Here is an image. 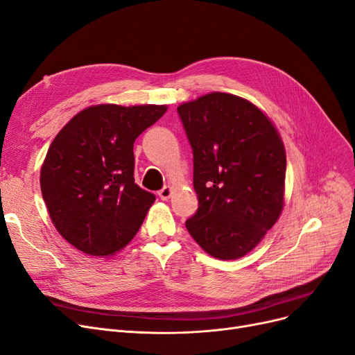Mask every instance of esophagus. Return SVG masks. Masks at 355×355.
Masks as SVG:
<instances>
[{"instance_id":"1","label":"esophagus","mask_w":355,"mask_h":355,"mask_svg":"<svg viewBox=\"0 0 355 355\" xmlns=\"http://www.w3.org/2000/svg\"><path fill=\"white\" fill-rule=\"evenodd\" d=\"M171 194H173L171 187H164V189H161V190L158 191V196H159L162 200H168L169 197H171Z\"/></svg>"}]
</instances>
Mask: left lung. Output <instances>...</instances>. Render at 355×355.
Returning <instances> with one entry per match:
<instances>
[{
    "mask_svg": "<svg viewBox=\"0 0 355 355\" xmlns=\"http://www.w3.org/2000/svg\"><path fill=\"white\" fill-rule=\"evenodd\" d=\"M193 149L198 209L186 222L214 258L252 251L284 206L286 150L271 120L255 104L210 92L177 109Z\"/></svg>",
    "mask_w": 355,
    "mask_h": 355,
    "instance_id": "8db88e82",
    "label": "left lung"
}]
</instances>
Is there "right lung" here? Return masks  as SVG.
I'll return each mask as SVG.
<instances>
[{"mask_svg": "<svg viewBox=\"0 0 355 355\" xmlns=\"http://www.w3.org/2000/svg\"><path fill=\"white\" fill-rule=\"evenodd\" d=\"M165 112L155 104L91 105L56 135L40 189L56 230L76 250L114 255L137 234L155 196L135 182L133 144Z\"/></svg>", "mask_w": 355, "mask_h": 355, "instance_id": "right-lung-1", "label": "right lung"}]
</instances>
